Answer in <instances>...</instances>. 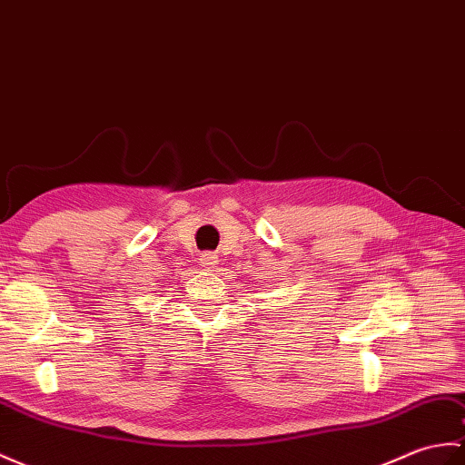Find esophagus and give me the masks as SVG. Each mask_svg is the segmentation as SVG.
Wrapping results in <instances>:
<instances>
[{
  "label": "esophagus",
  "mask_w": 465,
  "mask_h": 465,
  "mask_svg": "<svg viewBox=\"0 0 465 465\" xmlns=\"http://www.w3.org/2000/svg\"><path fill=\"white\" fill-rule=\"evenodd\" d=\"M200 263L203 267H215L218 265V255L212 252H203V253H200Z\"/></svg>",
  "instance_id": "1"
}]
</instances>
